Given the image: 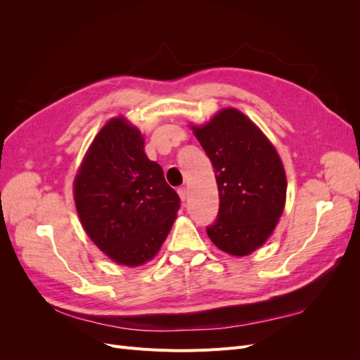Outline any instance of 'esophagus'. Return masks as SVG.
<instances>
[{
  "label": "esophagus",
  "mask_w": 360,
  "mask_h": 360,
  "mask_svg": "<svg viewBox=\"0 0 360 360\" xmlns=\"http://www.w3.org/2000/svg\"><path fill=\"white\" fill-rule=\"evenodd\" d=\"M179 195H180L181 201L186 202V200H188V189H186V188H180V189H179Z\"/></svg>",
  "instance_id": "obj_1"
}]
</instances>
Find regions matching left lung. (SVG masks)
<instances>
[{
  "label": "left lung",
  "mask_w": 360,
  "mask_h": 360,
  "mask_svg": "<svg viewBox=\"0 0 360 360\" xmlns=\"http://www.w3.org/2000/svg\"><path fill=\"white\" fill-rule=\"evenodd\" d=\"M192 130L212 160L219 189V212L207 234L224 252L249 255L264 245L284 212L287 179L278 151L234 108Z\"/></svg>",
  "instance_id": "8db88e82"
}]
</instances>
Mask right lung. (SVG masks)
<instances>
[{"instance_id":"1","label":"right lung","mask_w":360,"mask_h":360,"mask_svg":"<svg viewBox=\"0 0 360 360\" xmlns=\"http://www.w3.org/2000/svg\"><path fill=\"white\" fill-rule=\"evenodd\" d=\"M76 210L93 243L118 264L135 267L165 242L180 198L159 163L144 151V138L124 117L108 122L73 183Z\"/></svg>"}]
</instances>
